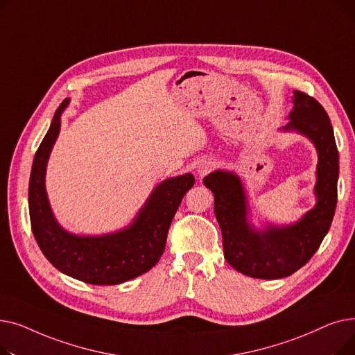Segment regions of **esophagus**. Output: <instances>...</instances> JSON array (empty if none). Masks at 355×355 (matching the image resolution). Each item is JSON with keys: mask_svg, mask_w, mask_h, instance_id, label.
Wrapping results in <instances>:
<instances>
[{"mask_svg": "<svg viewBox=\"0 0 355 355\" xmlns=\"http://www.w3.org/2000/svg\"><path fill=\"white\" fill-rule=\"evenodd\" d=\"M213 166H214V161H210V159L201 161L198 164V166H197V173H198L200 177H204V175H207L213 170Z\"/></svg>", "mask_w": 355, "mask_h": 355, "instance_id": "1", "label": "esophagus"}]
</instances>
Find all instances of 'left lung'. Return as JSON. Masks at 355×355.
<instances>
[{"instance_id":"1","label":"left lung","mask_w":355,"mask_h":355,"mask_svg":"<svg viewBox=\"0 0 355 355\" xmlns=\"http://www.w3.org/2000/svg\"><path fill=\"white\" fill-rule=\"evenodd\" d=\"M292 99L291 121L282 130L305 135L318 153L312 210L293 225H268L257 230L248 220L249 202L239 175L217 170L204 178V185L214 194L225 259L237 272L256 279H281L301 269L322 243L337 207L340 162L328 114L304 92L293 90Z\"/></svg>"}]
</instances>
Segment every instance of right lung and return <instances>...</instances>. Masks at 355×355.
I'll list each match as a JSON object with an SVG mask.
<instances>
[{
    "label": "right lung",
    "mask_w": 355,
    "mask_h": 355,
    "mask_svg": "<svg viewBox=\"0 0 355 355\" xmlns=\"http://www.w3.org/2000/svg\"><path fill=\"white\" fill-rule=\"evenodd\" d=\"M67 105L69 99H64L55 110L34 155L28 185L31 230L49 262L64 275L90 285L123 284L157 265L175 211L196 180L189 173L159 182L123 230L102 236L69 233L55 220L46 193V166Z\"/></svg>",
    "instance_id": "obj_1"
}]
</instances>
